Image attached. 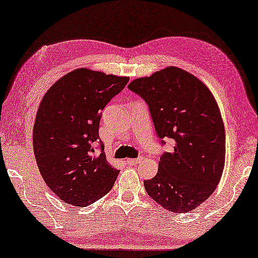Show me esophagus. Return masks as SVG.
<instances>
[{
    "instance_id": "esophagus-1",
    "label": "esophagus",
    "mask_w": 258,
    "mask_h": 258,
    "mask_svg": "<svg viewBox=\"0 0 258 258\" xmlns=\"http://www.w3.org/2000/svg\"><path fill=\"white\" fill-rule=\"evenodd\" d=\"M142 158L140 156V158H138V159H127L125 160V163H127L128 165H138V164H140V163L142 162Z\"/></svg>"
}]
</instances>
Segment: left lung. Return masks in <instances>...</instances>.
Wrapping results in <instances>:
<instances>
[{"label":"left lung","mask_w":258,"mask_h":258,"mask_svg":"<svg viewBox=\"0 0 258 258\" xmlns=\"http://www.w3.org/2000/svg\"><path fill=\"white\" fill-rule=\"evenodd\" d=\"M128 89L149 106L156 135L173 139V152L160 158L159 171L144 180L149 196L163 208L187 213L215 191L225 160V133L215 97L189 72L168 67L134 80Z\"/></svg>","instance_id":"1"}]
</instances>
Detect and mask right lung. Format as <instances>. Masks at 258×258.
Wrapping results in <instances>:
<instances>
[{"mask_svg":"<svg viewBox=\"0 0 258 258\" xmlns=\"http://www.w3.org/2000/svg\"><path fill=\"white\" fill-rule=\"evenodd\" d=\"M127 77L77 69L50 87L36 115L34 153L47 186L69 205L85 207L104 197L120 171L98 142L102 110L123 90Z\"/></svg>","mask_w":258,"mask_h":258,"instance_id":"add662e5","label":"right lung"}]
</instances>
